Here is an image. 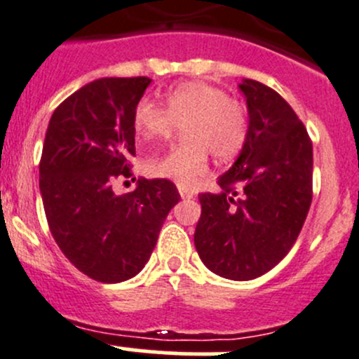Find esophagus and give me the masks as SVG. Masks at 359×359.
<instances>
[{
	"label": "esophagus",
	"mask_w": 359,
	"mask_h": 359,
	"mask_svg": "<svg viewBox=\"0 0 359 359\" xmlns=\"http://www.w3.org/2000/svg\"><path fill=\"white\" fill-rule=\"evenodd\" d=\"M178 190H180V195H181V198H191V197H194V191H191V190H188L187 187H181V184H180V187H178Z\"/></svg>",
	"instance_id": "esophagus-1"
}]
</instances>
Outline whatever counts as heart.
Instances as JSON below:
<instances>
[{
    "label": "heart",
    "instance_id": "obj_1",
    "mask_svg": "<svg viewBox=\"0 0 359 359\" xmlns=\"http://www.w3.org/2000/svg\"><path fill=\"white\" fill-rule=\"evenodd\" d=\"M134 129L143 140H168L176 126L184 140L162 157L150 158L147 171L188 187L208 171L209 151L219 161L233 157L248 136V111L225 90L205 81H188L165 95V109L143 99L134 109Z\"/></svg>",
    "mask_w": 359,
    "mask_h": 359
}]
</instances>
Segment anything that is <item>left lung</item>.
<instances>
[{
  "mask_svg": "<svg viewBox=\"0 0 359 359\" xmlns=\"http://www.w3.org/2000/svg\"><path fill=\"white\" fill-rule=\"evenodd\" d=\"M248 136L218 194H201L194 243L205 267L232 281L260 278L286 257L312 201V143L292 106L257 80L239 83Z\"/></svg>",
  "mask_w": 359,
  "mask_h": 359,
  "instance_id": "8db88e82",
  "label": "left lung"
}]
</instances>
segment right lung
<instances>
[{"instance_id":"obj_1","label":"right lung","mask_w":359,"mask_h":359,"mask_svg":"<svg viewBox=\"0 0 359 359\" xmlns=\"http://www.w3.org/2000/svg\"><path fill=\"white\" fill-rule=\"evenodd\" d=\"M151 78H99L57 106L45 134L40 191L45 215L64 257L101 283H122L143 271L180 194L169 180L129 176L134 109Z\"/></svg>"}]
</instances>
